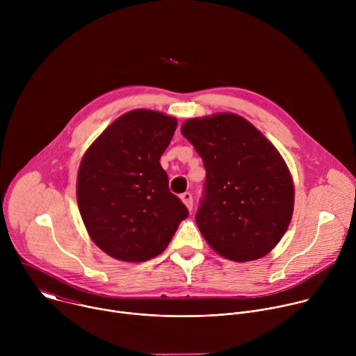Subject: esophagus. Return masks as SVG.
<instances>
[{
  "label": "esophagus",
  "instance_id": "34e87169",
  "mask_svg": "<svg viewBox=\"0 0 356 356\" xmlns=\"http://www.w3.org/2000/svg\"><path fill=\"white\" fill-rule=\"evenodd\" d=\"M180 200L184 202L186 207L188 209V211L193 210V195H191L190 193H183V194L180 195Z\"/></svg>",
  "mask_w": 356,
  "mask_h": 356
}]
</instances>
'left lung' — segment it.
<instances>
[{
  "label": "left lung",
  "instance_id": "obj_1",
  "mask_svg": "<svg viewBox=\"0 0 356 356\" xmlns=\"http://www.w3.org/2000/svg\"><path fill=\"white\" fill-rule=\"evenodd\" d=\"M181 134L207 172L195 214L202 236L235 262L268 255L287 231L294 207L293 179L279 150L232 113L187 120Z\"/></svg>",
  "mask_w": 356,
  "mask_h": 356
}]
</instances>
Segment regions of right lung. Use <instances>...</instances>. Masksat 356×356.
<instances>
[{"label": "right lung", "instance_id": "obj_1", "mask_svg": "<svg viewBox=\"0 0 356 356\" xmlns=\"http://www.w3.org/2000/svg\"><path fill=\"white\" fill-rule=\"evenodd\" d=\"M176 127V118L159 111H129L81 159L77 204L83 222L92 242L118 261L158 257L188 216L161 166Z\"/></svg>", "mask_w": 356, "mask_h": 356}]
</instances>
